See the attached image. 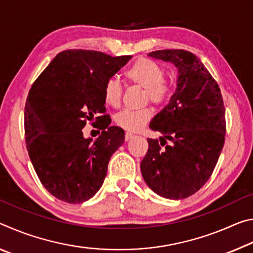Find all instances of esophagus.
Segmentation results:
<instances>
[{"label":"esophagus","instance_id":"1","mask_svg":"<svg viewBox=\"0 0 253 253\" xmlns=\"http://www.w3.org/2000/svg\"><path fill=\"white\" fill-rule=\"evenodd\" d=\"M134 137V135L131 134V132H126L125 134V140H129L130 138H132Z\"/></svg>","mask_w":253,"mask_h":253}]
</instances>
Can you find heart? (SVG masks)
<instances>
[{
  "label": "heart",
  "instance_id": "1",
  "mask_svg": "<svg viewBox=\"0 0 253 253\" xmlns=\"http://www.w3.org/2000/svg\"><path fill=\"white\" fill-rule=\"evenodd\" d=\"M124 77L130 84L145 90V102L156 107L165 106L172 97L175 84L172 79L165 78V68L151 58L140 57L124 71ZM104 100L106 105L117 108L122 104L123 87L115 79H108L104 85ZM151 108L139 110L125 109L115 117V123L123 129L138 131L152 119Z\"/></svg>",
  "mask_w": 253,
  "mask_h": 253
}]
</instances>
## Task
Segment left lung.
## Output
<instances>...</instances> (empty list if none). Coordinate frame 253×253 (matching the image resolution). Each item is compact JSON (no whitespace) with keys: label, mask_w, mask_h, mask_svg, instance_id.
Instances as JSON below:
<instances>
[{"label":"left lung","mask_w":253,"mask_h":253,"mask_svg":"<svg viewBox=\"0 0 253 253\" xmlns=\"http://www.w3.org/2000/svg\"><path fill=\"white\" fill-rule=\"evenodd\" d=\"M153 58L178 68L177 87L169 104L157 114L140 163L147 185L163 198L181 200L202 187L215 168L225 140V109L219 84L201 60L186 50H157Z\"/></svg>","instance_id":"left-lung-1"}]
</instances>
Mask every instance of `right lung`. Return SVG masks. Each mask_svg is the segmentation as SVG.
Masks as SVG:
<instances>
[{
	"mask_svg": "<svg viewBox=\"0 0 253 253\" xmlns=\"http://www.w3.org/2000/svg\"><path fill=\"white\" fill-rule=\"evenodd\" d=\"M130 58L62 51L30 88L24 108L30 160L42 185L63 202L91 199L104 183L111 155L124 143L122 128L109 126L102 90ZM88 121L103 130L93 143L81 130Z\"/></svg>",
	"mask_w": 253,
	"mask_h": 253,
	"instance_id": "right-lung-1",
	"label": "right lung"
}]
</instances>
